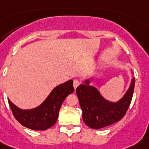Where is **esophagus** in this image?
<instances>
[{
  "label": "esophagus",
  "mask_w": 149,
  "mask_h": 149,
  "mask_svg": "<svg viewBox=\"0 0 149 149\" xmlns=\"http://www.w3.org/2000/svg\"><path fill=\"white\" fill-rule=\"evenodd\" d=\"M79 85H80V81H79L78 79H74V81H73L74 88L76 89V88H77V87H78Z\"/></svg>",
  "instance_id": "1"
}]
</instances>
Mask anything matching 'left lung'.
<instances>
[{
  "instance_id": "left-lung-1",
  "label": "left lung",
  "mask_w": 149,
  "mask_h": 149,
  "mask_svg": "<svg viewBox=\"0 0 149 149\" xmlns=\"http://www.w3.org/2000/svg\"><path fill=\"white\" fill-rule=\"evenodd\" d=\"M85 80L76 88L79 104L82 109L85 124L93 129H100L120 120L131 104L135 80L132 78L128 90L124 97L116 102H109L102 97L98 89Z\"/></svg>"
}]
</instances>
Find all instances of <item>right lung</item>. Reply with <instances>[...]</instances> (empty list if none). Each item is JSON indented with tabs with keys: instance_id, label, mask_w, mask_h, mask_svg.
I'll return each instance as SVG.
<instances>
[{
	"instance_id": "obj_1",
	"label": "right lung",
	"mask_w": 149,
	"mask_h": 149,
	"mask_svg": "<svg viewBox=\"0 0 149 149\" xmlns=\"http://www.w3.org/2000/svg\"><path fill=\"white\" fill-rule=\"evenodd\" d=\"M73 92V80L68 81L54 88L42 104L32 109H22L8 100L14 116L22 125L35 131H45L56 123L64 100Z\"/></svg>"
}]
</instances>
